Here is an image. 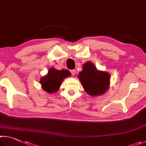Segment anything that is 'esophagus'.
<instances>
[{
  "label": "esophagus",
  "instance_id": "esophagus-1",
  "mask_svg": "<svg viewBox=\"0 0 146 146\" xmlns=\"http://www.w3.org/2000/svg\"><path fill=\"white\" fill-rule=\"evenodd\" d=\"M70 72H71V74H72V75L74 76L75 74H76V70H70Z\"/></svg>",
  "mask_w": 146,
  "mask_h": 146
}]
</instances>
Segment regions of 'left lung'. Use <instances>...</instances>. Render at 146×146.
<instances>
[{
  "label": "left lung",
  "instance_id": "1",
  "mask_svg": "<svg viewBox=\"0 0 146 146\" xmlns=\"http://www.w3.org/2000/svg\"><path fill=\"white\" fill-rule=\"evenodd\" d=\"M78 78L86 92L93 97L102 95L109 88L110 76L106 72L98 70L90 61L84 64Z\"/></svg>",
  "mask_w": 146,
  "mask_h": 146
}]
</instances>
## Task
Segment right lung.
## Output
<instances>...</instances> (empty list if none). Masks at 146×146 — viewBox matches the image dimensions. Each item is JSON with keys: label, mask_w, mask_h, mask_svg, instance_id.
<instances>
[{"label": "right lung", "mask_w": 146, "mask_h": 146, "mask_svg": "<svg viewBox=\"0 0 146 146\" xmlns=\"http://www.w3.org/2000/svg\"><path fill=\"white\" fill-rule=\"evenodd\" d=\"M70 76V72L67 70H59L50 68L47 74L41 78L40 83L45 92L50 94L55 93L59 90L64 79Z\"/></svg>", "instance_id": "add662e5"}]
</instances>
